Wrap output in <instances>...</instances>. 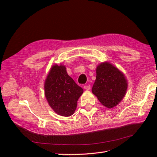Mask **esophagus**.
<instances>
[{
  "instance_id": "34e87169",
  "label": "esophagus",
  "mask_w": 157,
  "mask_h": 157,
  "mask_svg": "<svg viewBox=\"0 0 157 157\" xmlns=\"http://www.w3.org/2000/svg\"><path fill=\"white\" fill-rule=\"evenodd\" d=\"M84 89L85 90H87V91H88V90L91 89V86H90V85H86V86H84Z\"/></svg>"
}]
</instances>
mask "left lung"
I'll return each mask as SVG.
<instances>
[{"label": "left lung", "mask_w": 157, "mask_h": 157, "mask_svg": "<svg viewBox=\"0 0 157 157\" xmlns=\"http://www.w3.org/2000/svg\"><path fill=\"white\" fill-rule=\"evenodd\" d=\"M127 86L123 73L110 62L98 65L92 93L103 106L110 109L118 105L126 94Z\"/></svg>", "instance_id": "8db88e82"}]
</instances>
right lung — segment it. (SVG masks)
<instances>
[{"label":"right lung","mask_w":157,"mask_h":157,"mask_svg":"<svg viewBox=\"0 0 157 157\" xmlns=\"http://www.w3.org/2000/svg\"><path fill=\"white\" fill-rule=\"evenodd\" d=\"M83 92L82 88L68 75L64 65L60 63L51 66L44 82V94L55 113L65 117L72 116Z\"/></svg>","instance_id":"1"}]
</instances>
